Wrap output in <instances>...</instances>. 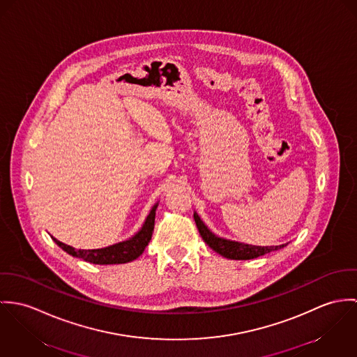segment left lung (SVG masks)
Instances as JSON below:
<instances>
[{
    "instance_id": "1",
    "label": "left lung",
    "mask_w": 357,
    "mask_h": 357,
    "mask_svg": "<svg viewBox=\"0 0 357 357\" xmlns=\"http://www.w3.org/2000/svg\"><path fill=\"white\" fill-rule=\"evenodd\" d=\"M195 222L197 225L199 236L204 239V242L211 246L215 252H218L219 255L227 257V259H233V260H249V259H255L259 256H263L266 253H270L273 250H278L283 246V245H277V246H256V245H248V243H241L236 241H229L225 238L216 237L215 234H212L206 226L201 222V219L198 218L197 213L195 212Z\"/></svg>"
}]
</instances>
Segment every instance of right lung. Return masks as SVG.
<instances>
[{"instance_id": "obj_1", "label": "right lung", "mask_w": 357, "mask_h": 357, "mask_svg": "<svg viewBox=\"0 0 357 357\" xmlns=\"http://www.w3.org/2000/svg\"><path fill=\"white\" fill-rule=\"evenodd\" d=\"M156 208L155 205L146 218V222L141 231L135 234L134 237L124 242H119L116 245L104 248V249H91V250H84V249H75L70 245H66L56 238L53 241L68 255L74 257H79L84 261H90L93 264H120V263H127L131 260H135L138 256L142 255L145 248L148 246L153 229H155V216H156Z\"/></svg>"}]
</instances>
